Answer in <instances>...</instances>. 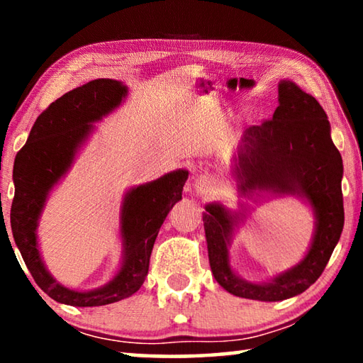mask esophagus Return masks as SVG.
Returning a JSON list of instances; mask_svg holds the SVG:
<instances>
[{
  "mask_svg": "<svg viewBox=\"0 0 363 363\" xmlns=\"http://www.w3.org/2000/svg\"><path fill=\"white\" fill-rule=\"evenodd\" d=\"M194 186L196 190H199V192L205 194V192H208V189L213 187V181H211V177H208V176H199L195 179Z\"/></svg>",
  "mask_w": 363,
  "mask_h": 363,
  "instance_id": "esophagus-1",
  "label": "esophagus"
}]
</instances>
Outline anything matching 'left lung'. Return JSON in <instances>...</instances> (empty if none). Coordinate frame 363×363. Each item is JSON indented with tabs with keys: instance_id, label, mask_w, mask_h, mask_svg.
<instances>
[{
	"instance_id": "8db88e82",
	"label": "left lung",
	"mask_w": 363,
	"mask_h": 363,
	"mask_svg": "<svg viewBox=\"0 0 363 363\" xmlns=\"http://www.w3.org/2000/svg\"><path fill=\"white\" fill-rule=\"evenodd\" d=\"M229 174L237 182L238 199L298 196L311 208L314 233L298 264L267 281H251L233 270L229 257L233 233L247 216V206L238 201L237 210H229L218 201L208 203L203 225L214 279L225 291L247 299L272 303L298 296L322 275L344 225L342 158L315 97L291 79H280L279 107L272 120L245 130Z\"/></svg>"
}]
</instances>
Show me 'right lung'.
Here are the masks:
<instances>
[{"label":"right lung","instance_id":"1","mask_svg":"<svg viewBox=\"0 0 363 363\" xmlns=\"http://www.w3.org/2000/svg\"><path fill=\"white\" fill-rule=\"evenodd\" d=\"M126 96L128 86L110 78L93 79L69 91L36 118L26 145L16 157L12 237L36 285L60 304L106 306L136 293L149 272L160 227L171 208L182 200L187 169L171 171L155 181L126 190L120 205V266L113 277L99 288L83 291L65 286L52 277L43 261L38 225L49 195L62 182L93 136L94 123L113 113Z\"/></svg>","mask_w":363,"mask_h":363}]
</instances>
